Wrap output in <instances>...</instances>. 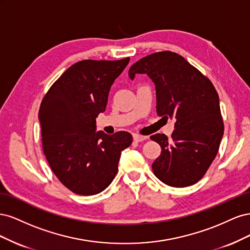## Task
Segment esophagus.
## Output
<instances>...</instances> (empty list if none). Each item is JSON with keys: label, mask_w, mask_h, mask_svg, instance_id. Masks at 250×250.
Returning a JSON list of instances; mask_svg holds the SVG:
<instances>
[{"label": "esophagus", "mask_w": 250, "mask_h": 250, "mask_svg": "<svg viewBox=\"0 0 250 250\" xmlns=\"http://www.w3.org/2000/svg\"><path fill=\"white\" fill-rule=\"evenodd\" d=\"M147 139H148V138L145 137V135H141V134H134V135H133V140H134L135 142H138V143L143 142V141H146Z\"/></svg>", "instance_id": "obj_1"}]
</instances>
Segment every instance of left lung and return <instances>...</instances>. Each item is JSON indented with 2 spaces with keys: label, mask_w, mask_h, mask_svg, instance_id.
Listing matches in <instances>:
<instances>
[{
  "label": "left lung",
  "mask_w": 250,
  "mask_h": 250,
  "mask_svg": "<svg viewBox=\"0 0 250 250\" xmlns=\"http://www.w3.org/2000/svg\"><path fill=\"white\" fill-rule=\"evenodd\" d=\"M147 74L156 89V111L175 119V129L156 133L162 153L152 164L154 175L170 187L184 188L199 181L215 160L224 124L219 96L211 81L177 53L156 52L132 64L129 77Z\"/></svg>",
  "instance_id": "8db88e82"
}]
</instances>
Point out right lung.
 Instances as JSON below:
<instances>
[{"label": "right lung", "mask_w": 250, "mask_h": 250, "mask_svg": "<svg viewBox=\"0 0 250 250\" xmlns=\"http://www.w3.org/2000/svg\"><path fill=\"white\" fill-rule=\"evenodd\" d=\"M85 59L71 65L41 103L43 154L65 188L88 196L104 191L115 178L121 152L129 147V132L96 131V118L105 110L110 86L129 62Z\"/></svg>", "instance_id": "right-lung-1"}]
</instances>
